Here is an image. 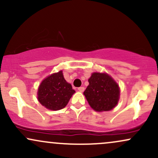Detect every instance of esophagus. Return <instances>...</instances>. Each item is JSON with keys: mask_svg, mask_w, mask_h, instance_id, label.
Returning a JSON list of instances; mask_svg holds the SVG:
<instances>
[{"mask_svg": "<svg viewBox=\"0 0 158 158\" xmlns=\"http://www.w3.org/2000/svg\"><path fill=\"white\" fill-rule=\"evenodd\" d=\"M78 90H79V91L83 92L85 90V88H84V87H79V88H78Z\"/></svg>", "mask_w": 158, "mask_h": 158, "instance_id": "obj_1", "label": "esophagus"}]
</instances>
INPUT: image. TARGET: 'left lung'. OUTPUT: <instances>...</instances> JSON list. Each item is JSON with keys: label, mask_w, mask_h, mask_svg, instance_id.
I'll list each match as a JSON object with an SVG mask.
<instances>
[{"label": "left lung", "mask_w": 158, "mask_h": 158, "mask_svg": "<svg viewBox=\"0 0 158 158\" xmlns=\"http://www.w3.org/2000/svg\"><path fill=\"white\" fill-rule=\"evenodd\" d=\"M89 85L84 91L88 103L97 111H107L117 106L119 88L107 73H94L88 79Z\"/></svg>", "instance_id": "left-lung-1"}]
</instances>
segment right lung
<instances>
[{"label":"right lung","mask_w":158,"mask_h":158,"mask_svg":"<svg viewBox=\"0 0 158 158\" xmlns=\"http://www.w3.org/2000/svg\"><path fill=\"white\" fill-rule=\"evenodd\" d=\"M74 93L75 90L65 80L61 70L42 81L38 90V99L48 109L58 110L68 105Z\"/></svg>","instance_id":"1"}]
</instances>
